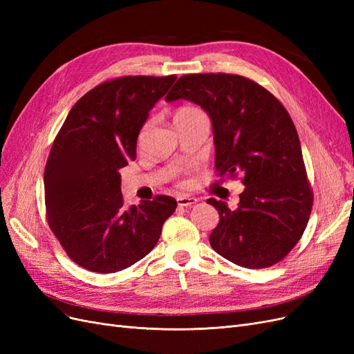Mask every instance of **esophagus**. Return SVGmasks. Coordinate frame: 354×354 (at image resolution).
<instances>
[{"label":"esophagus","mask_w":354,"mask_h":354,"mask_svg":"<svg viewBox=\"0 0 354 354\" xmlns=\"http://www.w3.org/2000/svg\"><path fill=\"white\" fill-rule=\"evenodd\" d=\"M196 202H198V199L194 196H178L177 198L178 207H192V205H195Z\"/></svg>","instance_id":"34e87169"}]
</instances>
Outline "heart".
I'll return each mask as SVG.
<instances>
[{
    "instance_id": "obj_1",
    "label": "heart",
    "mask_w": 354,
    "mask_h": 354,
    "mask_svg": "<svg viewBox=\"0 0 354 354\" xmlns=\"http://www.w3.org/2000/svg\"><path fill=\"white\" fill-rule=\"evenodd\" d=\"M190 112H198L195 108H181L176 115H183V113H190Z\"/></svg>"
}]
</instances>
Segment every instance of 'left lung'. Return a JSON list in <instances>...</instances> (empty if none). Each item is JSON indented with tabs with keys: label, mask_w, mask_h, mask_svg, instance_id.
Listing matches in <instances>:
<instances>
[{
	"label": "left lung",
	"mask_w": 354,
	"mask_h": 354,
	"mask_svg": "<svg viewBox=\"0 0 354 354\" xmlns=\"http://www.w3.org/2000/svg\"><path fill=\"white\" fill-rule=\"evenodd\" d=\"M180 99L211 118L220 176L243 177L236 209L207 201L220 216L209 234L212 250L246 269L281 261L303 236L313 205L291 116L272 93L241 75H183L165 97Z\"/></svg>",
	"instance_id": "obj_1"
}]
</instances>
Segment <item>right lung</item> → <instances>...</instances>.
I'll list each match as a JSON object with an SVG mask.
<instances>
[{
  "instance_id": "1",
  "label": "right lung",
  "mask_w": 354,
  "mask_h": 354,
  "mask_svg": "<svg viewBox=\"0 0 354 354\" xmlns=\"http://www.w3.org/2000/svg\"><path fill=\"white\" fill-rule=\"evenodd\" d=\"M176 75L103 82L73 104L44 171L50 229L84 269L115 273L151 252L177 208L171 196L124 207L120 169L136 159L137 137Z\"/></svg>"
}]
</instances>
